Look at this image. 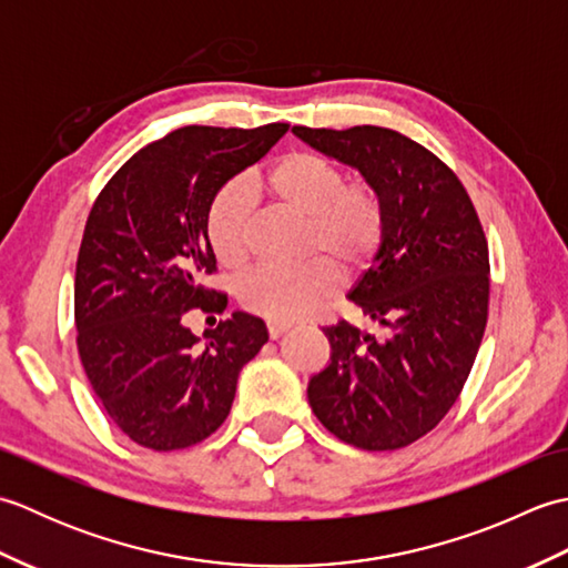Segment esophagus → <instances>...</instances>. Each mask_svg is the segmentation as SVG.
I'll use <instances>...</instances> for the list:
<instances>
[{
  "label": "esophagus",
  "mask_w": 568,
  "mask_h": 568,
  "mask_svg": "<svg viewBox=\"0 0 568 568\" xmlns=\"http://www.w3.org/2000/svg\"><path fill=\"white\" fill-rule=\"evenodd\" d=\"M291 327H293L291 322H275V320H271V322H268V334H271V339H277V336L285 334V332L291 329Z\"/></svg>",
  "instance_id": "esophagus-1"
}]
</instances>
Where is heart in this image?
<instances>
[{"label": "heart", "mask_w": 568, "mask_h": 568, "mask_svg": "<svg viewBox=\"0 0 568 568\" xmlns=\"http://www.w3.org/2000/svg\"><path fill=\"white\" fill-rule=\"evenodd\" d=\"M277 207L305 220L303 251L312 258L297 268H258L239 283V300L246 310L275 322L303 317L334 287V268L344 273L366 268L381 248L385 210L381 195L366 183H346L344 171L320 153L295 151L283 155L268 175L258 180ZM207 241L216 261L241 268L251 253V192L232 183L212 200ZM324 257L328 260L323 261Z\"/></svg>", "instance_id": "1"}]
</instances>
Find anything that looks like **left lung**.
<instances>
[{"instance_id":"obj_1","label":"left lung","mask_w":568,"mask_h":568,"mask_svg":"<svg viewBox=\"0 0 568 568\" xmlns=\"http://www.w3.org/2000/svg\"><path fill=\"white\" fill-rule=\"evenodd\" d=\"M293 134L352 165L378 192L385 234L348 300L383 336L324 327L329 364L307 383L334 437L390 452L425 437L462 393L488 320V241L462 180L413 139L383 126Z\"/></svg>"}]
</instances>
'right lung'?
I'll list each match as a JSON object with an SVG mask.
<instances>
[{
	"mask_svg": "<svg viewBox=\"0 0 568 568\" xmlns=\"http://www.w3.org/2000/svg\"><path fill=\"white\" fill-rule=\"evenodd\" d=\"M287 124L183 126L119 168L92 204L75 268L78 352L104 413L129 439L173 452L222 427L239 373L268 342L248 312L187 329L192 310L224 312L207 291L212 200L261 161Z\"/></svg>",
	"mask_w": 568,
	"mask_h": 568,
	"instance_id": "add662e5",
	"label": "right lung"
}]
</instances>
